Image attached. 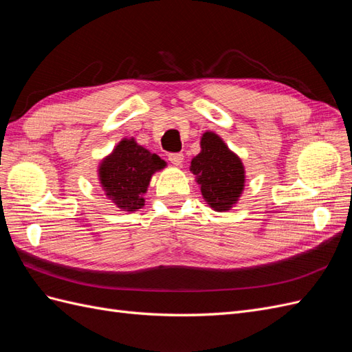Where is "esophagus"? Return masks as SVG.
<instances>
[{
    "label": "esophagus",
    "instance_id": "34e87169",
    "mask_svg": "<svg viewBox=\"0 0 352 352\" xmlns=\"http://www.w3.org/2000/svg\"><path fill=\"white\" fill-rule=\"evenodd\" d=\"M168 162L172 163V164H175V166H182V163H184V154H180V153L168 154Z\"/></svg>",
    "mask_w": 352,
    "mask_h": 352
}]
</instances>
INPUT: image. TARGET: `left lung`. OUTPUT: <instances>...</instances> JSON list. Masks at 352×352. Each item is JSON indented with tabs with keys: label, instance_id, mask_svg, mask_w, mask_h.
<instances>
[{
	"label": "left lung",
	"instance_id": "1",
	"mask_svg": "<svg viewBox=\"0 0 352 352\" xmlns=\"http://www.w3.org/2000/svg\"><path fill=\"white\" fill-rule=\"evenodd\" d=\"M199 145L201 151L190 162V172L207 204L214 211H228L239 201L245 186L242 160L214 132L202 133Z\"/></svg>",
	"mask_w": 352,
	"mask_h": 352
}]
</instances>
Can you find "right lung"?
<instances>
[{
    "label": "right lung",
    "mask_w": 352,
    "mask_h": 352,
    "mask_svg": "<svg viewBox=\"0 0 352 352\" xmlns=\"http://www.w3.org/2000/svg\"><path fill=\"white\" fill-rule=\"evenodd\" d=\"M166 166L164 160L138 144L135 138H123L101 160L98 179L104 194L116 207L133 212L145 206L144 195L153 175Z\"/></svg>",
    "instance_id": "1"
}]
</instances>
